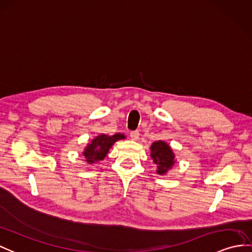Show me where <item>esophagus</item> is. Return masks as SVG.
<instances>
[{"label":"esophagus","mask_w":252,"mask_h":252,"mask_svg":"<svg viewBox=\"0 0 252 252\" xmlns=\"http://www.w3.org/2000/svg\"><path fill=\"white\" fill-rule=\"evenodd\" d=\"M139 136H140V132L138 131V130H134V131H131L130 132V138H131V140H138L139 139Z\"/></svg>","instance_id":"1"}]
</instances>
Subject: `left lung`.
<instances>
[{
    "label": "left lung",
    "mask_w": 252,
    "mask_h": 252,
    "mask_svg": "<svg viewBox=\"0 0 252 252\" xmlns=\"http://www.w3.org/2000/svg\"><path fill=\"white\" fill-rule=\"evenodd\" d=\"M151 157L157 165L156 172L160 175L167 173L175 163V156L172 149L163 141H156L152 144Z\"/></svg>",
    "instance_id": "left-lung-1"
}]
</instances>
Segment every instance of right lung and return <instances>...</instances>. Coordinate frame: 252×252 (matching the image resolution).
<instances>
[{
	"label": "right lung",
	"mask_w": 252,
	"mask_h": 252,
	"mask_svg": "<svg viewBox=\"0 0 252 252\" xmlns=\"http://www.w3.org/2000/svg\"><path fill=\"white\" fill-rule=\"evenodd\" d=\"M125 139L123 133H115L113 136H107V134H99L95 139L91 141L83 151V156L85 157V161L90 164L96 163L98 161L105 159L109 150L116 141Z\"/></svg>",
	"instance_id": "right-lung-1"
}]
</instances>
